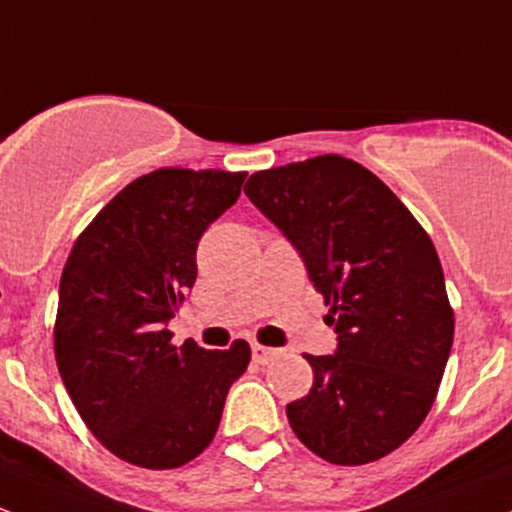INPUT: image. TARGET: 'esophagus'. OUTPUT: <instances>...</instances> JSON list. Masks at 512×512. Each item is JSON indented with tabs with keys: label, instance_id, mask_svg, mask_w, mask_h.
I'll return each mask as SVG.
<instances>
[{
	"label": "esophagus",
	"instance_id": "esophagus-1",
	"mask_svg": "<svg viewBox=\"0 0 512 512\" xmlns=\"http://www.w3.org/2000/svg\"><path fill=\"white\" fill-rule=\"evenodd\" d=\"M277 355H279V348L260 346V343H255V346H252V360H255V363H260V365L272 363V360L277 358Z\"/></svg>",
	"mask_w": 512,
	"mask_h": 512
}]
</instances>
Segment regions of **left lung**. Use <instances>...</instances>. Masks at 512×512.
I'll return each instance as SVG.
<instances>
[{"mask_svg": "<svg viewBox=\"0 0 512 512\" xmlns=\"http://www.w3.org/2000/svg\"><path fill=\"white\" fill-rule=\"evenodd\" d=\"M245 193L304 260L336 331L331 355H306L309 395L287 405L316 456L360 466L417 432L454 343L439 255L383 181L326 154L257 171Z\"/></svg>", "mask_w": 512, "mask_h": 512, "instance_id": "obj_1", "label": "left lung"}]
</instances>
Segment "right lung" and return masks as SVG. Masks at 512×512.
I'll return each mask as SVG.
<instances>
[{"instance_id":"add662e5","label":"right lung","mask_w":512,"mask_h":512,"mask_svg":"<svg viewBox=\"0 0 512 512\" xmlns=\"http://www.w3.org/2000/svg\"><path fill=\"white\" fill-rule=\"evenodd\" d=\"M245 171L159 169L122 188L73 245L53 341L63 385L105 449L144 469L196 459L250 363L235 341L171 346L169 321L196 282V247L240 198Z\"/></svg>"}]
</instances>
